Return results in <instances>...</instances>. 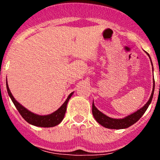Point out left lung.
Listing matches in <instances>:
<instances>
[{
	"mask_svg": "<svg viewBox=\"0 0 160 160\" xmlns=\"http://www.w3.org/2000/svg\"><path fill=\"white\" fill-rule=\"evenodd\" d=\"M148 56H149V55H148ZM150 61H151V59H150ZM154 88H155V82H154L153 80V91H152L151 95H150V99L148 100V102H147L146 104L144 105V107L141 108V109L138 110V111H135V113H132V114L128 115L127 117H124V118L113 119L108 117V116L104 114L103 113L99 111L98 110L95 108L94 102H92V109L93 117H94L95 120H96L99 124L102 125V126H104V127L105 128H112V129H122V128H126L129 127L135 123L138 120H139V119L142 117L143 114L145 113V111L148 109V108L149 107L150 102H151L152 98H153V96Z\"/></svg>",
	"mask_w": 160,
	"mask_h": 160,
	"instance_id": "1",
	"label": "left lung"
}]
</instances>
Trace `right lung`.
I'll return each mask as SVG.
<instances>
[{
	"label": "right lung",
	"instance_id": "1",
	"mask_svg": "<svg viewBox=\"0 0 160 160\" xmlns=\"http://www.w3.org/2000/svg\"><path fill=\"white\" fill-rule=\"evenodd\" d=\"M7 92H8L9 96L10 97L11 100L13 102L14 105L16 106V109L18 110V111L19 112V113L21 114L22 117H23V119L28 123L34 125V126H39V127H53V126H56L57 125H58L60 122H62V120L64 119L65 117L66 110H67V104L68 102L69 99L71 98V97L72 96L73 92H71V94L68 95L67 99L64 104L58 108L57 111L53 112L52 113L49 115H38L35 113H32V112L29 111L28 110L26 109L25 108H24L22 104H20L14 98V97L12 96V93L9 89L8 84L7 82Z\"/></svg>",
	"mask_w": 160,
	"mask_h": 160
}]
</instances>
